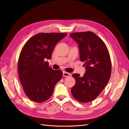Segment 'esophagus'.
Masks as SVG:
<instances>
[{"instance_id":"1","label":"esophagus","mask_w":129,"mask_h":129,"mask_svg":"<svg viewBox=\"0 0 129 129\" xmlns=\"http://www.w3.org/2000/svg\"><path fill=\"white\" fill-rule=\"evenodd\" d=\"M70 76V74L66 72H63V76L64 77H68Z\"/></svg>"}]
</instances>
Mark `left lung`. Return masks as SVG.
Returning <instances> with one entry per match:
<instances>
[{"mask_svg": "<svg viewBox=\"0 0 129 129\" xmlns=\"http://www.w3.org/2000/svg\"><path fill=\"white\" fill-rule=\"evenodd\" d=\"M78 45L79 58L84 62L86 72L81 77L74 74L75 85L71 91L77 101L87 103L94 100L107 85L112 72V63L105 43L91 31L70 34Z\"/></svg>", "mask_w": 129, "mask_h": 129, "instance_id": "1", "label": "left lung"}]
</instances>
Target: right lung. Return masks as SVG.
<instances>
[{
    "instance_id": "right-lung-1",
    "label": "right lung",
    "mask_w": 129,
    "mask_h": 129,
    "mask_svg": "<svg viewBox=\"0 0 129 129\" xmlns=\"http://www.w3.org/2000/svg\"><path fill=\"white\" fill-rule=\"evenodd\" d=\"M66 33H39L30 38L20 52L18 73L23 90L29 98L41 103L53 94L62 72L53 70L46 59H50L57 42Z\"/></svg>"
}]
</instances>
